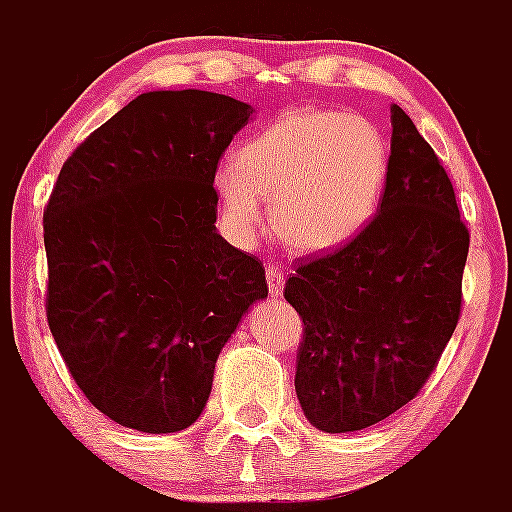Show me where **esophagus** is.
<instances>
[{
	"label": "esophagus",
	"instance_id": "1",
	"mask_svg": "<svg viewBox=\"0 0 512 512\" xmlns=\"http://www.w3.org/2000/svg\"><path fill=\"white\" fill-rule=\"evenodd\" d=\"M284 277H287V271H284L282 264H269V266H266V282H269L271 297H282Z\"/></svg>",
	"mask_w": 512,
	"mask_h": 512
}]
</instances>
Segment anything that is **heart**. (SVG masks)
Segmentation results:
<instances>
[{
	"instance_id": "heart-1",
	"label": "heart",
	"mask_w": 512,
	"mask_h": 512,
	"mask_svg": "<svg viewBox=\"0 0 512 512\" xmlns=\"http://www.w3.org/2000/svg\"><path fill=\"white\" fill-rule=\"evenodd\" d=\"M390 151L374 122L354 112L300 107L253 135L241 158L217 166L215 187L241 241L271 220L300 251H330L361 233L382 202Z\"/></svg>"
}]
</instances>
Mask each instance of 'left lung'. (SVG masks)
Listing matches in <instances>:
<instances>
[{
	"instance_id": "1",
	"label": "left lung",
	"mask_w": 512,
	"mask_h": 512,
	"mask_svg": "<svg viewBox=\"0 0 512 512\" xmlns=\"http://www.w3.org/2000/svg\"><path fill=\"white\" fill-rule=\"evenodd\" d=\"M469 230L451 179L392 104L390 174L377 215L343 248L300 261L295 390L318 431H364L408 405L454 336Z\"/></svg>"
}]
</instances>
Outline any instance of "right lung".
Masks as SVG:
<instances>
[{
  "instance_id": "obj_1",
  "label": "right lung",
  "mask_w": 512,
  "mask_h": 512,
  "mask_svg": "<svg viewBox=\"0 0 512 512\" xmlns=\"http://www.w3.org/2000/svg\"><path fill=\"white\" fill-rule=\"evenodd\" d=\"M253 107L202 89L146 92L63 164L43 215L45 312L99 413L143 433L205 410L215 361L264 264L217 233V161Z\"/></svg>"
}]
</instances>
